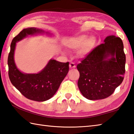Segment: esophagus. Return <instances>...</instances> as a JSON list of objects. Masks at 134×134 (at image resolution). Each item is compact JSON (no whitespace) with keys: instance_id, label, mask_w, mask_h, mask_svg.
Returning <instances> with one entry per match:
<instances>
[{"instance_id":"34e87169","label":"esophagus","mask_w":134,"mask_h":134,"mask_svg":"<svg viewBox=\"0 0 134 134\" xmlns=\"http://www.w3.org/2000/svg\"><path fill=\"white\" fill-rule=\"evenodd\" d=\"M69 67L70 68H76V65L75 64V63H73V62H71L69 64Z\"/></svg>"}]
</instances>
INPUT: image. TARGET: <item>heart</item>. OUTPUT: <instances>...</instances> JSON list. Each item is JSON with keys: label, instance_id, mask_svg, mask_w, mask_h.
Returning a JSON list of instances; mask_svg holds the SVG:
<instances>
[{"label": "heart", "instance_id": "1", "mask_svg": "<svg viewBox=\"0 0 134 134\" xmlns=\"http://www.w3.org/2000/svg\"><path fill=\"white\" fill-rule=\"evenodd\" d=\"M96 43L97 39L94 36L88 37V35L84 34L70 38L66 44L71 50L79 49L78 55L81 57H86L93 51Z\"/></svg>", "mask_w": 134, "mask_h": 134}]
</instances>
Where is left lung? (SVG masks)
<instances>
[{"label":"left lung","mask_w":134,"mask_h":134,"mask_svg":"<svg viewBox=\"0 0 134 134\" xmlns=\"http://www.w3.org/2000/svg\"><path fill=\"white\" fill-rule=\"evenodd\" d=\"M103 42L77 66L80 73L78 87L90 100L109 97L124 79L125 55L122 41L110 35Z\"/></svg>","instance_id":"8db88e82"}]
</instances>
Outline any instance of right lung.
Instances as JSON below:
<instances>
[{
  "label": "right lung",
  "mask_w": 134,
  "mask_h": 134,
  "mask_svg": "<svg viewBox=\"0 0 134 134\" xmlns=\"http://www.w3.org/2000/svg\"><path fill=\"white\" fill-rule=\"evenodd\" d=\"M44 34L53 35L48 31L35 27L24 29L13 39L7 61L11 83L24 97L37 102L46 101L53 97L69 71V62L64 63L53 59L49 60L46 66L37 73H24L16 66V43L29 36Z\"/></svg>",
  "instance_id": "add662e5"
}]
</instances>
